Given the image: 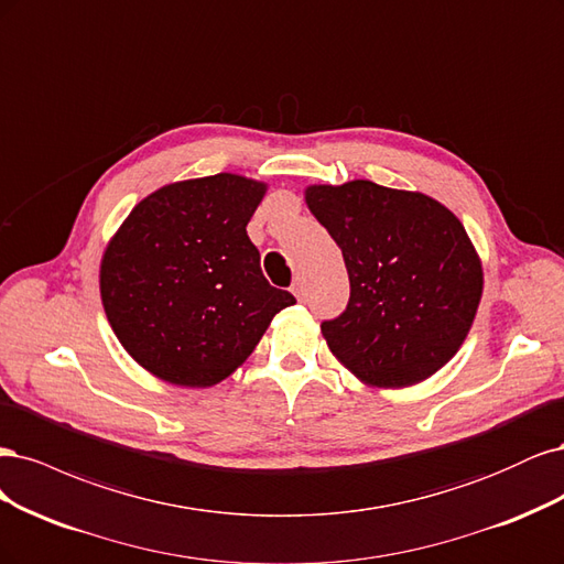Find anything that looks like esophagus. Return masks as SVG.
<instances>
[{
    "label": "esophagus",
    "instance_id": "1",
    "mask_svg": "<svg viewBox=\"0 0 564 564\" xmlns=\"http://www.w3.org/2000/svg\"><path fill=\"white\" fill-rule=\"evenodd\" d=\"M290 290H293L295 293V297L300 300V302H304V295H306V290H304V281L297 276L295 281H293V285H290Z\"/></svg>",
    "mask_w": 564,
    "mask_h": 564
}]
</instances>
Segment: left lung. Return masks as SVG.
<instances>
[{"instance_id":"obj_1","label":"left lung","mask_w":564,"mask_h":564,"mask_svg":"<svg viewBox=\"0 0 564 564\" xmlns=\"http://www.w3.org/2000/svg\"><path fill=\"white\" fill-rule=\"evenodd\" d=\"M316 220L341 248L351 295L321 323L330 351L372 387L431 377L457 354L482 295L464 225L424 194L354 180L306 189Z\"/></svg>"}]
</instances>
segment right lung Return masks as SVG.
Instances as JSON below:
<instances>
[{"instance_id": "add662e5", "label": "right lung", "mask_w": 564, "mask_h": 564, "mask_svg": "<svg viewBox=\"0 0 564 564\" xmlns=\"http://www.w3.org/2000/svg\"><path fill=\"white\" fill-rule=\"evenodd\" d=\"M264 185L217 173L140 202L107 246L100 295L115 335L142 368L180 387H213L258 347L281 308L246 225Z\"/></svg>"}]
</instances>
